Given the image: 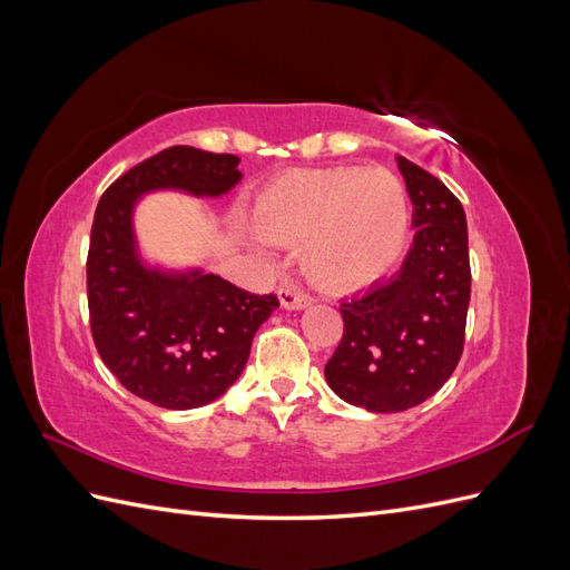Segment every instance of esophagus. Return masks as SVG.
<instances>
[{
    "label": "esophagus",
    "mask_w": 570,
    "mask_h": 570,
    "mask_svg": "<svg viewBox=\"0 0 570 570\" xmlns=\"http://www.w3.org/2000/svg\"><path fill=\"white\" fill-rule=\"evenodd\" d=\"M278 297H281V304L285 308H304V306L312 304V297H308L306 292L292 287V285H281Z\"/></svg>",
    "instance_id": "1"
}]
</instances>
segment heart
Listing matches in <instances>:
<instances>
[{"label":"heart","mask_w":570,"mask_h":570,"mask_svg":"<svg viewBox=\"0 0 570 570\" xmlns=\"http://www.w3.org/2000/svg\"><path fill=\"white\" fill-rule=\"evenodd\" d=\"M409 195L383 166L289 170L258 199L254 228L268 243L299 245L316 285L356 292L381 283L409 243Z\"/></svg>","instance_id":"obj_1"}]
</instances>
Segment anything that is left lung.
Returning a JSON list of instances; mask_svg holds the SVG:
<instances>
[{
	"label": "left lung",
	"mask_w": 570,
	"mask_h": 570,
	"mask_svg": "<svg viewBox=\"0 0 570 570\" xmlns=\"http://www.w3.org/2000/svg\"><path fill=\"white\" fill-rule=\"evenodd\" d=\"M396 164L413 204V247L396 278L340 304L344 333L325 364L337 396L375 413L406 411L450 381L471 302L461 202L425 168Z\"/></svg>",
	"instance_id": "1"
}]
</instances>
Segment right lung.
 <instances>
[{"instance_id": "right-lung-1", "label": "right lung", "mask_w": 570, "mask_h": 570, "mask_svg": "<svg viewBox=\"0 0 570 570\" xmlns=\"http://www.w3.org/2000/svg\"><path fill=\"white\" fill-rule=\"evenodd\" d=\"M237 164L235 154L176 145L126 170L97 204L88 249L95 347L120 385L164 409H197L226 392L281 302L214 273L147 271L135 256L132 204L159 187L218 197L243 178Z\"/></svg>"}]
</instances>
